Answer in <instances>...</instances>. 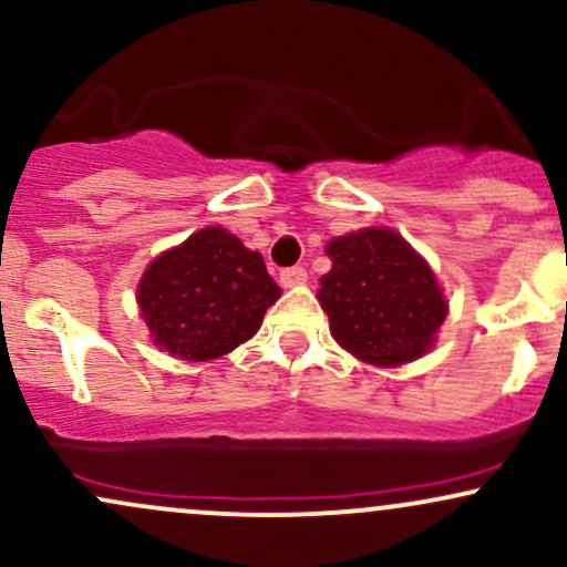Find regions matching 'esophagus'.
<instances>
[{"instance_id": "obj_1", "label": "esophagus", "mask_w": 567, "mask_h": 567, "mask_svg": "<svg viewBox=\"0 0 567 567\" xmlns=\"http://www.w3.org/2000/svg\"><path fill=\"white\" fill-rule=\"evenodd\" d=\"M306 269L303 266H288V269L279 271V282L285 285V288H296V285H303L306 282Z\"/></svg>"}]
</instances>
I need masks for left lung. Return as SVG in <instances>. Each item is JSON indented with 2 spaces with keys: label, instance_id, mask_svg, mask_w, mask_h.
<instances>
[{
  "label": "left lung",
  "instance_id": "left-lung-1",
  "mask_svg": "<svg viewBox=\"0 0 567 567\" xmlns=\"http://www.w3.org/2000/svg\"><path fill=\"white\" fill-rule=\"evenodd\" d=\"M322 309L343 349L370 365H402L432 347L447 303L437 279L396 231L362 229L328 245Z\"/></svg>",
  "mask_w": 567,
  "mask_h": 567
}]
</instances>
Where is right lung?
<instances>
[{"label": "right lung", "instance_id": "1", "mask_svg": "<svg viewBox=\"0 0 567 567\" xmlns=\"http://www.w3.org/2000/svg\"><path fill=\"white\" fill-rule=\"evenodd\" d=\"M277 298L261 252L218 226L159 256L138 288L154 343L192 362L216 360L256 336Z\"/></svg>", "mask_w": 567, "mask_h": 567}]
</instances>
